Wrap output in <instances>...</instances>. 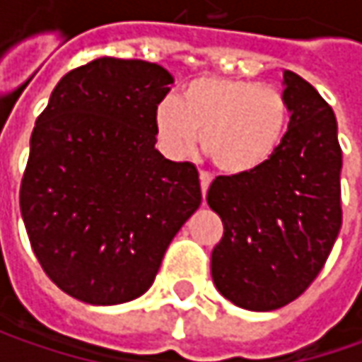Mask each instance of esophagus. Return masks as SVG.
I'll return each mask as SVG.
<instances>
[{"label": "esophagus", "instance_id": "esophagus-1", "mask_svg": "<svg viewBox=\"0 0 362 362\" xmlns=\"http://www.w3.org/2000/svg\"><path fill=\"white\" fill-rule=\"evenodd\" d=\"M199 179H202V193L205 195L207 189H209V183H211V175L207 173V171H202V173H199Z\"/></svg>", "mask_w": 362, "mask_h": 362}]
</instances>
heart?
Instances as JSON below:
<instances>
[{
  "label": "heart",
  "mask_w": 362,
  "mask_h": 362,
  "mask_svg": "<svg viewBox=\"0 0 362 362\" xmlns=\"http://www.w3.org/2000/svg\"><path fill=\"white\" fill-rule=\"evenodd\" d=\"M290 106L268 84L202 76L157 106V132L175 157L193 151L199 132L203 153L230 175L250 173L274 157L284 141Z\"/></svg>",
  "instance_id": "heart-1"
}]
</instances>
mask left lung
I'll list each match as a JSON object with an SVG mask.
<instances>
[{
	"label": "left lung",
	"mask_w": 362,
	"mask_h": 362,
	"mask_svg": "<svg viewBox=\"0 0 362 362\" xmlns=\"http://www.w3.org/2000/svg\"><path fill=\"white\" fill-rule=\"evenodd\" d=\"M290 124L268 163L219 175L207 203L223 221L211 252L216 288L235 306L268 313L296 300L327 264L342 226V151L328 103L286 70Z\"/></svg>",
	"instance_id": "8db88e82"
}]
</instances>
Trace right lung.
I'll return each instance as SVG.
<instances>
[{
    "label": "right lung",
    "instance_id": "obj_1",
    "mask_svg": "<svg viewBox=\"0 0 362 362\" xmlns=\"http://www.w3.org/2000/svg\"><path fill=\"white\" fill-rule=\"evenodd\" d=\"M171 82L159 64L98 58L70 70L35 120L21 217L42 270L72 298L145 294L202 203L197 167L155 148Z\"/></svg>",
    "mask_w": 362,
    "mask_h": 362
}]
</instances>
